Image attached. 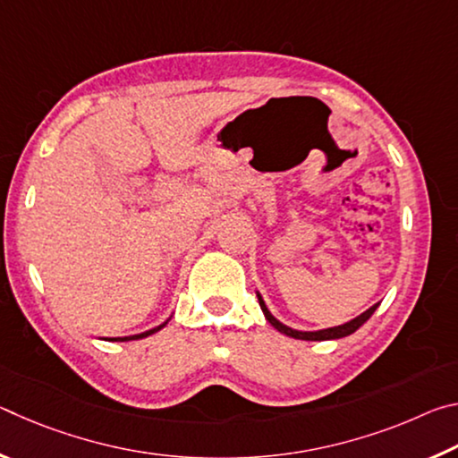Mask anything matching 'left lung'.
Masks as SVG:
<instances>
[{
  "label": "left lung",
  "instance_id": "left-lung-1",
  "mask_svg": "<svg viewBox=\"0 0 458 458\" xmlns=\"http://www.w3.org/2000/svg\"><path fill=\"white\" fill-rule=\"evenodd\" d=\"M257 297H259V303H260V309H262V313H265V317H267V321L273 325V327L276 329V331H281V333H284V335H289V337H293V339H303V341H327V339H341V337H347V335H352V333H355L358 331L363 323H366L371 315H374V311L376 309L379 307V303H376V305H371L368 311H363L361 315H358L355 317V319H352V321H347V323H344V325H335V327H327V329H317V331H299V329H293V327H289V325H284V323H281L276 319V317L268 311V307H267V303H265V299H262V294L257 291Z\"/></svg>",
  "mask_w": 458,
  "mask_h": 458
}]
</instances>
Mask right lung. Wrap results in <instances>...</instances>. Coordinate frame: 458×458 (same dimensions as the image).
<instances>
[{
  "label": "right lung",
  "instance_id": "add662e5",
  "mask_svg": "<svg viewBox=\"0 0 458 458\" xmlns=\"http://www.w3.org/2000/svg\"><path fill=\"white\" fill-rule=\"evenodd\" d=\"M169 319H172V317H169ZM169 319H167V321H169ZM167 321H165V323H161V325H157V327H153V329H149V331L137 333V335H127V337H103V339H106V341H133V339H143V337H149V335H153V333H157L159 329H164L165 325H167Z\"/></svg>",
  "mask_w": 458,
  "mask_h": 458
}]
</instances>
